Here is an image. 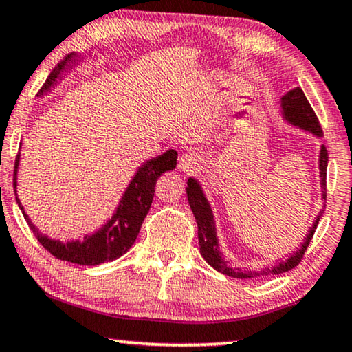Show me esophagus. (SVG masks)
<instances>
[{"label":"esophagus","mask_w":352,"mask_h":352,"mask_svg":"<svg viewBox=\"0 0 352 352\" xmlns=\"http://www.w3.org/2000/svg\"><path fill=\"white\" fill-rule=\"evenodd\" d=\"M201 164H202V158L199 155H194V153L182 155L180 160H178V169L186 172V174L197 170L199 167H201Z\"/></svg>","instance_id":"1"}]
</instances>
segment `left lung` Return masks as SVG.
<instances>
[{"label": "left lung", "mask_w": 352, "mask_h": 352, "mask_svg": "<svg viewBox=\"0 0 352 352\" xmlns=\"http://www.w3.org/2000/svg\"><path fill=\"white\" fill-rule=\"evenodd\" d=\"M281 112L283 117L287 123H291L297 128L303 131H308L316 135V138H322V129L321 124L318 122L316 113L311 109L310 102L303 94L302 88L296 87L294 90L287 91L285 96L281 98ZM327 161L329 155L326 146L321 145V151H319V177H321V196L324 201L327 197V190H326V177H327ZM186 196L188 202H190V207L192 210L194 218H196L197 223V237H199V250H201L202 258L206 259L210 265L213 267L214 270H218L219 274L232 276V278H256V276H265V275H278L285 274V272H289L294 269L298 262L302 261L303 254L310 245L314 230L318 228L319 219H321L324 210L318 213L316 219H314L313 226L308 230L305 240L300 248H298L296 253H292L289 258L285 261L276 262L275 265L265 267L261 272H251V270H243L239 269V267H232L229 264V261L224 259L221 251H219V243L217 237V228H214V219H213V212L212 207L207 201L206 194H204L201 185L196 178L190 177L188 178V186H186ZM326 207V206H324Z\"/></svg>", "instance_id": "left-lung-1"}]
</instances>
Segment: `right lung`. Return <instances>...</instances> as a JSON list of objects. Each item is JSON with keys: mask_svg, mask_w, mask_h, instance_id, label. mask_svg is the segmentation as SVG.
I'll list each match as a JSON object with an SVG mask.
<instances>
[{"mask_svg": "<svg viewBox=\"0 0 352 352\" xmlns=\"http://www.w3.org/2000/svg\"><path fill=\"white\" fill-rule=\"evenodd\" d=\"M77 54L67 55L65 60L60 61L54 67L50 76L38 93V96H44L49 93L52 88L56 85V82L61 80V76L65 71H69L76 66ZM20 162V153L17 155L14 166V188H17V170ZM177 166V151L167 150L156 158L145 161L139 167L133 180L129 182L124 194L122 196L117 210H115L112 218L104 224L101 229L90 235H85L83 240H72V242H60L47 237L41 230L34 226L31 218L25 213V208L17 197L15 191V201H17L20 210H22L23 217L28 223L30 229L33 230L36 239L39 243L54 254L56 259L72 262L78 265H99L102 262H110L118 259L128 251L138 239L139 230L142 228V223L148 213L151 201L155 196V185L158 178L167 170H174Z\"/></svg>", "mask_w": 352, "mask_h": 352, "instance_id": "1", "label": "right lung"}]
</instances>
